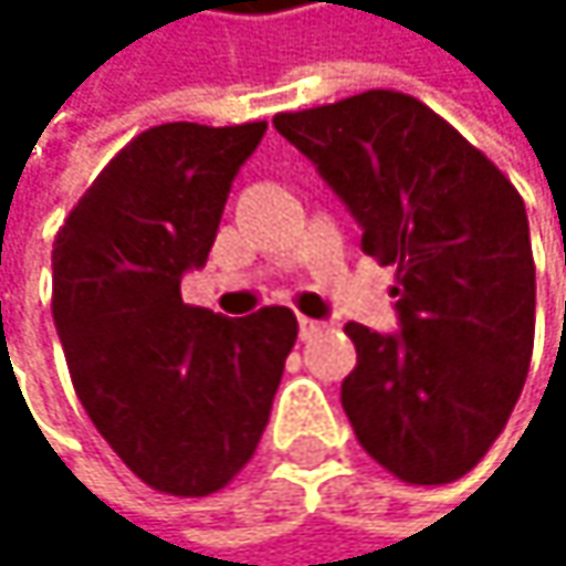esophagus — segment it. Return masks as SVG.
Returning <instances> with one entry per match:
<instances>
[{"mask_svg": "<svg viewBox=\"0 0 566 566\" xmlns=\"http://www.w3.org/2000/svg\"><path fill=\"white\" fill-rule=\"evenodd\" d=\"M324 327H327L324 321H314V317H297V334H301V340H311V337H317Z\"/></svg>", "mask_w": 566, "mask_h": 566, "instance_id": "obj_1", "label": "esophagus"}]
</instances>
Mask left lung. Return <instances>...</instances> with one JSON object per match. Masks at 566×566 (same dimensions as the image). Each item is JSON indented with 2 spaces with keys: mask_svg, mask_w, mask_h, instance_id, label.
<instances>
[{
  "mask_svg": "<svg viewBox=\"0 0 566 566\" xmlns=\"http://www.w3.org/2000/svg\"><path fill=\"white\" fill-rule=\"evenodd\" d=\"M360 222V249L396 265L399 331L347 324L340 384L357 442L409 485H446L505 429L534 350V255L524 199L422 101L364 91L275 114Z\"/></svg>",
  "mask_w": 566,
  "mask_h": 566,
  "instance_id": "1",
  "label": "left lung"
}]
</instances>
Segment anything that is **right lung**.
<instances>
[{
    "label": "right lung",
    "mask_w": 566,
    "mask_h": 566,
    "mask_svg": "<svg viewBox=\"0 0 566 566\" xmlns=\"http://www.w3.org/2000/svg\"><path fill=\"white\" fill-rule=\"evenodd\" d=\"M269 124H160L77 199L52 249V314L74 394L150 489L202 499L255 455L297 321L287 307L222 317L182 304L239 167Z\"/></svg>",
    "instance_id": "add662e5"
}]
</instances>
